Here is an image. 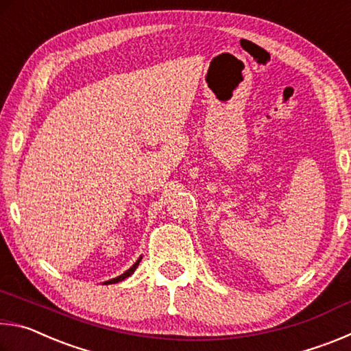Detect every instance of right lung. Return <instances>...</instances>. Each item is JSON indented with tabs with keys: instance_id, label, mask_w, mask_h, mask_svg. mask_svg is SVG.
Listing matches in <instances>:
<instances>
[{
	"instance_id": "obj_1",
	"label": "right lung",
	"mask_w": 351,
	"mask_h": 351,
	"mask_svg": "<svg viewBox=\"0 0 351 351\" xmlns=\"http://www.w3.org/2000/svg\"><path fill=\"white\" fill-rule=\"evenodd\" d=\"M139 261H141V257H139V260H138V261H136V263H134V265L132 266V268H130L128 271H125V272H123V274H122V276H119V277H116V278H111V280H108V282H105V285H111V283H117V282H122V280H123V278H127V277H130V276H132V274H133V272H134V269H136V268H138Z\"/></svg>"
}]
</instances>
